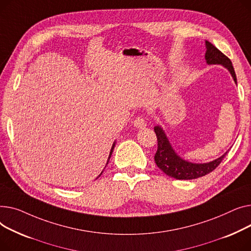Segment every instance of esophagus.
<instances>
[{
  "instance_id": "1",
  "label": "esophagus",
  "mask_w": 251,
  "mask_h": 251,
  "mask_svg": "<svg viewBox=\"0 0 251 251\" xmlns=\"http://www.w3.org/2000/svg\"><path fill=\"white\" fill-rule=\"evenodd\" d=\"M132 124H134V126L137 127V128H143L146 126V121L143 116H138L137 119L132 122Z\"/></svg>"
}]
</instances>
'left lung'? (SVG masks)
Masks as SVG:
<instances>
[{
  "instance_id": "8db88e82",
  "label": "left lung",
  "mask_w": 251,
  "mask_h": 251,
  "mask_svg": "<svg viewBox=\"0 0 251 251\" xmlns=\"http://www.w3.org/2000/svg\"><path fill=\"white\" fill-rule=\"evenodd\" d=\"M205 47H207V51H205L204 56L207 63L209 65H223L225 68L229 70L235 83L237 84L236 74H235L230 58L227 55H225L222 51L219 50L209 41H205ZM154 130L158 142L157 152L154 157L155 163L166 175L171 176V177L176 179L187 180L204 176L205 174L214 171L220 165L221 162L223 161L224 157L228 153L226 152L223 156H221L220 158L210 162V163H191V162L181 159L174 152L168 139L166 138V135L164 134L163 129L157 126L154 127Z\"/></svg>"
}]
</instances>
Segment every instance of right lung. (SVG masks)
<instances>
[{"mask_svg": "<svg viewBox=\"0 0 251 251\" xmlns=\"http://www.w3.org/2000/svg\"><path fill=\"white\" fill-rule=\"evenodd\" d=\"M114 145H115V144H113V145H112V148H111V151H110V154H109L108 160H107V163H108V161H109V159H110V157H111V154H112V151H113V148H114Z\"/></svg>", "mask_w": 251, "mask_h": 251, "instance_id": "add662e5", "label": "right lung"}]
</instances>
